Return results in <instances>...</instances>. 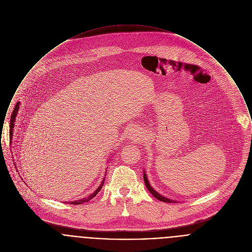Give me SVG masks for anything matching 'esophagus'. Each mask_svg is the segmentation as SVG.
Listing matches in <instances>:
<instances>
[{"instance_id": "obj_1", "label": "esophagus", "mask_w": 252, "mask_h": 252, "mask_svg": "<svg viewBox=\"0 0 252 252\" xmlns=\"http://www.w3.org/2000/svg\"><path fill=\"white\" fill-rule=\"evenodd\" d=\"M145 137V134L142 132L141 129L139 128H133L130 130L129 132V139H131L132 141L134 142H138L143 140Z\"/></svg>"}]
</instances>
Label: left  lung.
I'll return each instance as SVG.
<instances>
[{
  "label": "left lung",
  "instance_id": "left-lung-1",
  "mask_svg": "<svg viewBox=\"0 0 252 252\" xmlns=\"http://www.w3.org/2000/svg\"><path fill=\"white\" fill-rule=\"evenodd\" d=\"M143 180H144V183H145V185H146V187H147L148 191L151 193L152 195H153V197H155V198H156V199H158V201H164V202H169V203L177 202V201H174V200H171V199H168L166 197H164V196L160 195L158 192H157V191L152 187L151 185H150V183H149V181H148V178H147V175H146V173H145V170H143Z\"/></svg>",
  "mask_w": 252,
  "mask_h": 252
}]
</instances>
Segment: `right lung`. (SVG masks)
I'll return each instance as SVG.
<instances>
[{"label":"right lung","mask_w":252,"mask_h":252,"mask_svg":"<svg viewBox=\"0 0 252 252\" xmlns=\"http://www.w3.org/2000/svg\"><path fill=\"white\" fill-rule=\"evenodd\" d=\"M19 108H20V102H17L16 105H15V108H14V110H13V113H12V115H11V119H10V123H9V138H10V143H11V141H12V135L14 134V133H13V131H14L13 128H14V125H15V124H14V121H15V119H16V116H17ZM106 174H107V171H106V173H105V176H104V178H103L100 185L98 186V188H97L96 190H94V193H92L91 195H89L88 197L83 198V199L70 201V202L67 201V202H68L69 204H82V203H85V202H88V201H91V200H92L93 198H94V197L96 196V194H98V192L100 191L101 188H102V186H103V184H104V181H105ZM67 202L66 201V203H67Z\"/></svg>","instance_id":"1"}]
</instances>
